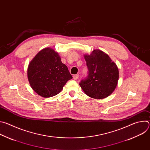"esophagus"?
Instances as JSON below:
<instances>
[{
	"mask_svg": "<svg viewBox=\"0 0 150 150\" xmlns=\"http://www.w3.org/2000/svg\"><path fill=\"white\" fill-rule=\"evenodd\" d=\"M78 77H79V75H78V74H76V75H74L73 76V78H74V79H75V80H76V79L78 78Z\"/></svg>",
	"mask_w": 150,
	"mask_h": 150,
	"instance_id": "1",
	"label": "esophagus"
}]
</instances>
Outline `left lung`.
<instances>
[{
  "instance_id": "1",
  "label": "left lung",
  "mask_w": 150,
  "mask_h": 150,
  "mask_svg": "<svg viewBox=\"0 0 150 150\" xmlns=\"http://www.w3.org/2000/svg\"><path fill=\"white\" fill-rule=\"evenodd\" d=\"M88 69V77L79 83L88 96L102 99L109 96L115 90L119 80L116 64L104 52L94 50L90 54H84Z\"/></svg>"
}]
</instances>
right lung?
Segmentation results:
<instances>
[{
  "instance_id": "add662e5",
  "label": "right lung",
  "mask_w": 150,
  "mask_h": 150,
  "mask_svg": "<svg viewBox=\"0 0 150 150\" xmlns=\"http://www.w3.org/2000/svg\"><path fill=\"white\" fill-rule=\"evenodd\" d=\"M27 76L32 89L45 98L59 94L72 78L58 53L50 47L42 49L30 62Z\"/></svg>"
}]
</instances>
